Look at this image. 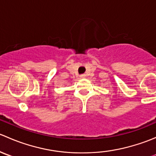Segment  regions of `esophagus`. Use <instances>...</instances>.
Listing matches in <instances>:
<instances>
[{
    "label": "esophagus",
    "instance_id": "1",
    "mask_svg": "<svg viewBox=\"0 0 156 156\" xmlns=\"http://www.w3.org/2000/svg\"><path fill=\"white\" fill-rule=\"evenodd\" d=\"M85 76H86V75H84V74H82V75H80V77H81V78H85Z\"/></svg>",
    "mask_w": 156,
    "mask_h": 156
}]
</instances>
